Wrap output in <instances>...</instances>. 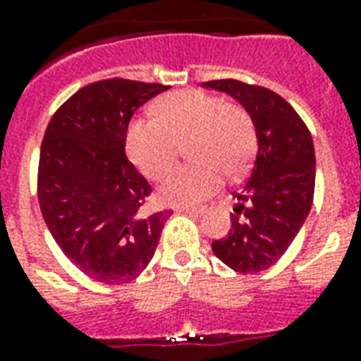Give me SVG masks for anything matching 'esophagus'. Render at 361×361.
<instances>
[{
  "instance_id": "obj_1",
  "label": "esophagus",
  "mask_w": 361,
  "mask_h": 361,
  "mask_svg": "<svg viewBox=\"0 0 361 361\" xmlns=\"http://www.w3.org/2000/svg\"><path fill=\"white\" fill-rule=\"evenodd\" d=\"M177 213H183V215H192V216H202L203 209L202 207H197V209H192V207H178Z\"/></svg>"
}]
</instances>
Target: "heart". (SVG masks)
Returning <instances> with one entry per match:
<instances>
[{"label":"heart","mask_w":361,"mask_h":361,"mask_svg":"<svg viewBox=\"0 0 361 361\" xmlns=\"http://www.w3.org/2000/svg\"><path fill=\"white\" fill-rule=\"evenodd\" d=\"M156 118H135L127 127V156L148 178L164 177L178 145L194 161L177 167L159 184L164 205H196L221 188L224 173L238 177L253 158V119L240 104L202 91H177L156 102Z\"/></svg>","instance_id":"b5f03b06"}]
</instances>
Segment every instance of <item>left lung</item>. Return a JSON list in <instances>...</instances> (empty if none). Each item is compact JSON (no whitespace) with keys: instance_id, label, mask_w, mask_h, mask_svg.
Returning <instances> with one entry per match:
<instances>
[{"instance_id":"1","label":"left lung","mask_w":361,"mask_h":361,"mask_svg":"<svg viewBox=\"0 0 361 361\" xmlns=\"http://www.w3.org/2000/svg\"><path fill=\"white\" fill-rule=\"evenodd\" d=\"M203 87L238 100L253 119L257 135L253 169L234 196L232 230L211 249L235 272H262L286 253L312 207V137L291 104L270 89L235 80L207 81Z\"/></svg>"}]
</instances>
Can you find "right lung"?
<instances>
[{"mask_svg":"<svg viewBox=\"0 0 361 361\" xmlns=\"http://www.w3.org/2000/svg\"><path fill=\"white\" fill-rule=\"evenodd\" d=\"M169 87L104 80L81 87L49 121L37 197L49 232L100 283L139 278L158 247L167 211L142 215L152 188L126 156L133 114Z\"/></svg>","mask_w":361,"mask_h":361,"instance_id":"add662e5","label":"right lung"}]
</instances>
